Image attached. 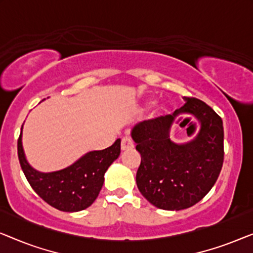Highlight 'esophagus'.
Here are the masks:
<instances>
[{
	"label": "esophagus",
	"mask_w": 253,
	"mask_h": 253,
	"mask_svg": "<svg viewBox=\"0 0 253 253\" xmlns=\"http://www.w3.org/2000/svg\"><path fill=\"white\" fill-rule=\"evenodd\" d=\"M133 147H134V144L130 137L122 138V141H121V148H122V151L131 150V148H133Z\"/></svg>",
	"instance_id": "obj_1"
}]
</instances>
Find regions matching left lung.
<instances>
[{
    "mask_svg": "<svg viewBox=\"0 0 253 253\" xmlns=\"http://www.w3.org/2000/svg\"><path fill=\"white\" fill-rule=\"evenodd\" d=\"M184 100V106L172 115L144 121L131 131L141 157L137 186L152 205L161 210H184L200 202L215 184L223 164L221 117L202 100ZM183 113L195 116L201 130L189 143L175 144L169 131L175 117Z\"/></svg>",
    "mask_w": 253,
    "mask_h": 253,
    "instance_id": "left-lung-1",
    "label": "left lung"
}]
</instances>
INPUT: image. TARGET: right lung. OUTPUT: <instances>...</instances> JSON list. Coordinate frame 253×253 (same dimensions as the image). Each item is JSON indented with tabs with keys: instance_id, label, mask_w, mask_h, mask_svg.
Masks as SVG:
<instances>
[{
	"instance_id": "right-lung-1",
	"label": "right lung",
	"mask_w": 253,
	"mask_h": 253,
	"mask_svg": "<svg viewBox=\"0 0 253 253\" xmlns=\"http://www.w3.org/2000/svg\"><path fill=\"white\" fill-rule=\"evenodd\" d=\"M23 129V126H22ZM18 159L24 175L37 195L63 212H78L91 206L105 181V172L121 153V139L102 151H92L62 170L40 172L27 162L19 134Z\"/></svg>"
}]
</instances>
